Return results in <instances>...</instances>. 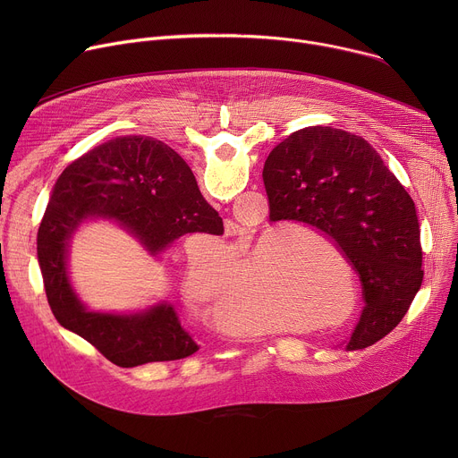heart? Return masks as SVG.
<instances>
[{
    "label": "heart",
    "instance_id": "heart-1",
    "mask_svg": "<svg viewBox=\"0 0 458 458\" xmlns=\"http://www.w3.org/2000/svg\"><path fill=\"white\" fill-rule=\"evenodd\" d=\"M292 230L268 228L244 253L225 244L191 253L182 276V293L195 304L208 302V315L228 334L265 335L284 328L288 308L301 315H326L339 297L322 283L288 277L281 267L284 235Z\"/></svg>",
    "mask_w": 458,
    "mask_h": 458
}]
</instances>
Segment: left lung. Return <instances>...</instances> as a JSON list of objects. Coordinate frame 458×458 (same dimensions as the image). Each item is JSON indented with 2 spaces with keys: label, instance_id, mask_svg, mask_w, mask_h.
Masks as SVG:
<instances>
[{
  "label": "left lung",
  "instance_id": "1",
  "mask_svg": "<svg viewBox=\"0 0 458 458\" xmlns=\"http://www.w3.org/2000/svg\"><path fill=\"white\" fill-rule=\"evenodd\" d=\"M270 223L322 232L362 283L364 310L348 350L384 339L422 286L417 208L368 141L346 130L308 126L279 143L263 170Z\"/></svg>",
  "mask_w": 458,
  "mask_h": 458
}]
</instances>
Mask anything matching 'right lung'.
<instances>
[{"label":"right lung","mask_w":458,"mask_h":458,"mask_svg":"<svg viewBox=\"0 0 458 458\" xmlns=\"http://www.w3.org/2000/svg\"><path fill=\"white\" fill-rule=\"evenodd\" d=\"M90 216L115 219L152 253L184 233L223 235V219L203 199L190 166L147 136L115 138L92 148L61 172L50 191L38 230V265L57 322L115 366L179 360L198 352L170 304L136 315L92 313L80 304L67 277V244Z\"/></svg>","instance_id":"obj_1"}]
</instances>
